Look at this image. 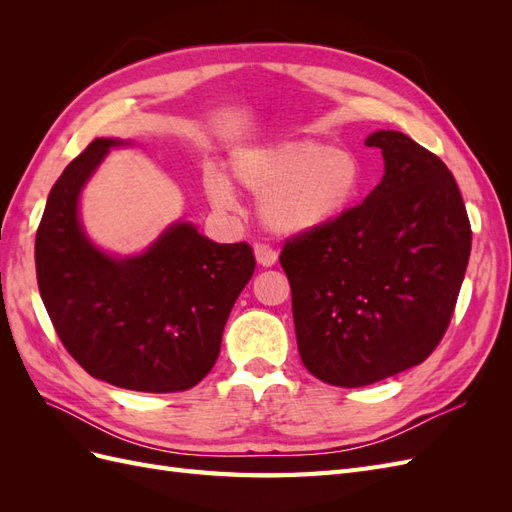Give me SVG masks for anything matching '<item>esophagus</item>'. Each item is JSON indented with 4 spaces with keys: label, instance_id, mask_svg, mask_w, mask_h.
Masks as SVG:
<instances>
[{
    "label": "esophagus",
    "instance_id": "esophagus-1",
    "mask_svg": "<svg viewBox=\"0 0 512 512\" xmlns=\"http://www.w3.org/2000/svg\"><path fill=\"white\" fill-rule=\"evenodd\" d=\"M254 256H256V262H258L260 267H273L275 262H277V252L273 250V247H269L265 243H256Z\"/></svg>",
    "mask_w": 512,
    "mask_h": 512
}]
</instances>
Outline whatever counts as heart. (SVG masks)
I'll use <instances>...</instances> for the list:
<instances>
[{
	"label": "heart",
	"instance_id": "b5f03b06",
	"mask_svg": "<svg viewBox=\"0 0 512 512\" xmlns=\"http://www.w3.org/2000/svg\"><path fill=\"white\" fill-rule=\"evenodd\" d=\"M230 170L245 192L260 196V222L282 237L339 222L365 188V168L354 151L312 138L241 149ZM205 192L215 209L235 205V192L220 173L207 175Z\"/></svg>",
	"mask_w": 512,
	"mask_h": 512
}]
</instances>
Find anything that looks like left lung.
I'll return each mask as SVG.
<instances>
[{
    "label": "left lung",
    "instance_id": "8db88e82",
    "mask_svg": "<svg viewBox=\"0 0 512 512\" xmlns=\"http://www.w3.org/2000/svg\"><path fill=\"white\" fill-rule=\"evenodd\" d=\"M384 175L342 220L286 241L301 361L333 386H367L421 365L455 312L472 250L457 181L395 130L365 138Z\"/></svg>",
    "mask_w": 512,
    "mask_h": 512
}]
</instances>
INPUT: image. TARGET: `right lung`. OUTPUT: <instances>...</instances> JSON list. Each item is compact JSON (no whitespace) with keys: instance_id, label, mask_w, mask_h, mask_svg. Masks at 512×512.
I'll return each instance as SVG.
<instances>
[{"instance_id":"1","label":"right lung","mask_w":512,"mask_h":512,"mask_svg":"<svg viewBox=\"0 0 512 512\" xmlns=\"http://www.w3.org/2000/svg\"><path fill=\"white\" fill-rule=\"evenodd\" d=\"M119 138H96L46 200L36 232L40 297L89 376L141 393L188 391L218 361L230 309L256 269L247 243L168 226L143 254L111 256L79 220L81 190Z\"/></svg>"}]
</instances>
